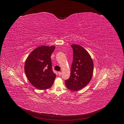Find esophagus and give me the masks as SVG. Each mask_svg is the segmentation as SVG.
Returning a JSON list of instances; mask_svg holds the SVG:
<instances>
[{
  "label": "esophagus",
  "mask_w": 124,
  "mask_h": 124,
  "mask_svg": "<svg viewBox=\"0 0 124 124\" xmlns=\"http://www.w3.org/2000/svg\"><path fill=\"white\" fill-rule=\"evenodd\" d=\"M58 75H59V76H60L61 75V73L60 72H58Z\"/></svg>",
  "instance_id": "obj_1"
}]
</instances>
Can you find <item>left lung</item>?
Listing matches in <instances>:
<instances>
[{
  "mask_svg": "<svg viewBox=\"0 0 124 124\" xmlns=\"http://www.w3.org/2000/svg\"><path fill=\"white\" fill-rule=\"evenodd\" d=\"M73 61L69 78L65 81L68 89L78 91L90 81L94 69L93 60L88 52L82 46L72 45Z\"/></svg>",
  "mask_w": 124,
  "mask_h": 124,
  "instance_id": "obj_1",
  "label": "left lung"
}]
</instances>
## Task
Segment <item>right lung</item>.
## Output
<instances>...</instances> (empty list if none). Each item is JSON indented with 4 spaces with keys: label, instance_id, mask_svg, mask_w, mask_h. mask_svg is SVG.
Segmentation results:
<instances>
[{
    "label": "right lung",
    "instance_id": "add662e5",
    "mask_svg": "<svg viewBox=\"0 0 124 124\" xmlns=\"http://www.w3.org/2000/svg\"><path fill=\"white\" fill-rule=\"evenodd\" d=\"M54 46H40L33 50L26 59L24 71L31 84L39 90L50 88L56 75L53 72L51 55Z\"/></svg>",
    "mask_w": 124,
    "mask_h": 124
}]
</instances>
